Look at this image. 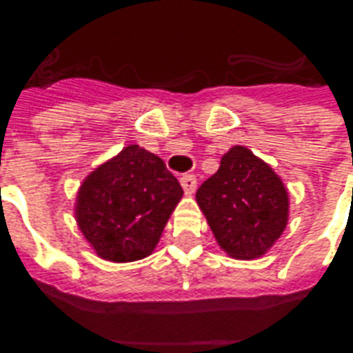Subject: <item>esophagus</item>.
Here are the masks:
<instances>
[{
  "label": "esophagus",
  "instance_id": "34e87169",
  "mask_svg": "<svg viewBox=\"0 0 353 353\" xmlns=\"http://www.w3.org/2000/svg\"><path fill=\"white\" fill-rule=\"evenodd\" d=\"M196 185H198V181H196V177H194L192 174H185V176L181 177V187L183 190H185V194H194Z\"/></svg>",
  "mask_w": 353,
  "mask_h": 353
}]
</instances>
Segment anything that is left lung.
Returning <instances> with one entry per match:
<instances>
[{
  "mask_svg": "<svg viewBox=\"0 0 353 353\" xmlns=\"http://www.w3.org/2000/svg\"><path fill=\"white\" fill-rule=\"evenodd\" d=\"M196 201L218 245L231 258L263 256L290 220V194L280 176L245 146L223 154Z\"/></svg>",
  "mask_w": 353,
  "mask_h": 353,
  "instance_id": "1",
  "label": "left lung"
}]
</instances>
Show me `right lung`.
Instances as JSON below:
<instances>
[{
	"mask_svg": "<svg viewBox=\"0 0 353 353\" xmlns=\"http://www.w3.org/2000/svg\"><path fill=\"white\" fill-rule=\"evenodd\" d=\"M181 198V185L163 159L128 144L82 181L74 218L97 256L135 262L154 252Z\"/></svg>",
	"mask_w": 353,
	"mask_h": 353,
	"instance_id": "right-lung-1",
	"label": "right lung"
}]
</instances>
